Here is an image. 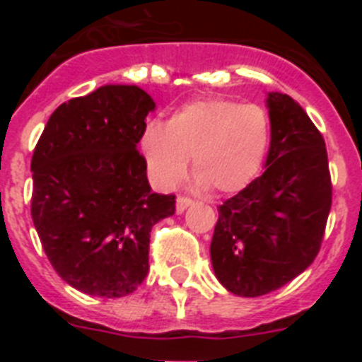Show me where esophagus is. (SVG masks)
<instances>
[{
    "mask_svg": "<svg viewBox=\"0 0 362 362\" xmlns=\"http://www.w3.org/2000/svg\"><path fill=\"white\" fill-rule=\"evenodd\" d=\"M192 204V199L190 197H185V196H179L177 201H175V212L177 214H183L185 210L188 209Z\"/></svg>",
    "mask_w": 362,
    "mask_h": 362,
    "instance_id": "esophagus-1",
    "label": "esophagus"
}]
</instances>
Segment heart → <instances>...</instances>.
Wrapping results in <instances>:
<instances>
[{"instance_id": "b5f03b06", "label": "heart", "mask_w": 362, "mask_h": 362, "mask_svg": "<svg viewBox=\"0 0 362 362\" xmlns=\"http://www.w3.org/2000/svg\"><path fill=\"white\" fill-rule=\"evenodd\" d=\"M268 143L270 117L263 107L210 98L183 105L165 127L148 124L141 150L161 188L175 187L192 158L201 187L233 194L259 174Z\"/></svg>"}]
</instances>
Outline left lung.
I'll return each instance as SVG.
<instances>
[{"label": "left lung", "mask_w": 362, "mask_h": 362, "mask_svg": "<svg viewBox=\"0 0 362 362\" xmlns=\"http://www.w3.org/2000/svg\"><path fill=\"white\" fill-rule=\"evenodd\" d=\"M267 170L219 206L210 257L228 292L259 297L305 272L321 250L332 206L325 139L290 95L268 94Z\"/></svg>", "instance_id": "1"}]
</instances>
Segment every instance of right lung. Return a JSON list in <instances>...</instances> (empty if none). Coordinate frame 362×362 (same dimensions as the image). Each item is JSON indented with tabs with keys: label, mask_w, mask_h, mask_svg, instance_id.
I'll use <instances>...</instances> for the list:
<instances>
[{
	"label": "right lung",
	"mask_w": 362,
	"mask_h": 362,
	"mask_svg": "<svg viewBox=\"0 0 362 362\" xmlns=\"http://www.w3.org/2000/svg\"><path fill=\"white\" fill-rule=\"evenodd\" d=\"M156 108L136 85H105L52 112L32 153L30 214L57 276L88 296L123 297L148 274L150 230L175 212L156 194L137 143Z\"/></svg>",
	"instance_id": "add662e5"
}]
</instances>
